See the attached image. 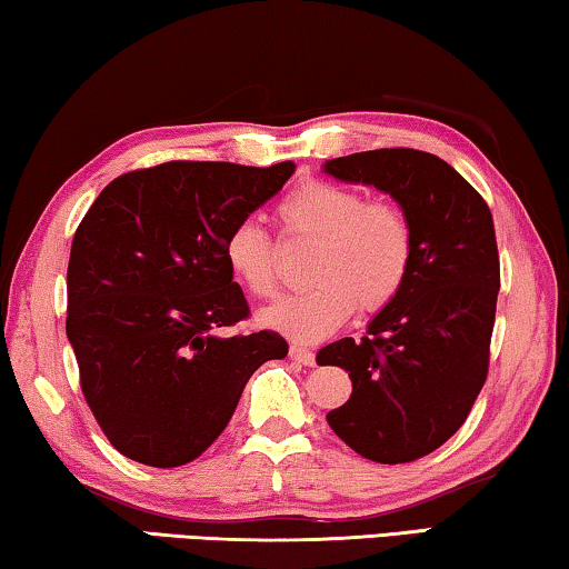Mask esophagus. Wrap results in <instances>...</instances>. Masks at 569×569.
Here are the masks:
<instances>
[{
	"label": "esophagus",
	"mask_w": 569,
	"mask_h": 569,
	"mask_svg": "<svg viewBox=\"0 0 569 569\" xmlns=\"http://www.w3.org/2000/svg\"><path fill=\"white\" fill-rule=\"evenodd\" d=\"M290 358L295 362H300V366H315L312 350L305 348V346H297V342H292V346H290Z\"/></svg>",
	"instance_id": "obj_1"
}]
</instances>
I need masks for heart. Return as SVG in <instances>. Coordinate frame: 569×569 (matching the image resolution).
<instances>
[{
	"label": "heart",
	"mask_w": 569,
	"mask_h": 569,
	"mask_svg": "<svg viewBox=\"0 0 569 569\" xmlns=\"http://www.w3.org/2000/svg\"><path fill=\"white\" fill-rule=\"evenodd\" d=\"M290 234L318 241L307 277L315 284L267 307L259 320L295 340H320L356 307L376 312L406 284L413 264L411 221L396 203L368 201L332 181H305L279 203ZM223 259L254 297L277 292L274 249L254 219L239 221L223 239Z\"/></svg>",
	"instance_id": "heart-1"
}]
</instances>
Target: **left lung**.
Wrapping results in <instances>:
<instances>
[{
	"instance_id": "obj_1",
	"label": "left lung",
	"mask_w": 569,
	"mask_h": 569,
	"mask_svg": "<svg viewBox=\"0 0 569 569\" xmlns=\"http://www.w3.org/2000/svg\"><path fill=\"white\" fill-rule=\"evenodd\" d=\"M322 171L376 186L413 229L411 272L366 338L318 352V366L346 368L352 380L328 423L370 461H416L459 431L487 380L499 295L495 221L479 191L433 153L378 148L332 158Z\"/></svg>"
}]
</instances>
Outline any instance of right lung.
Returning <instances> with one entry per match:
<instances>
[{"mask_svg":"<svg viewBox=\"0 0 569 569\" xmlns=\"http://www.w3.org/2000/svg\"><path fill=\"white\" fill-rule=\"evenodd\" d=\"M292 161H169L110 181L72 237L68 340L116 449L173 469L219 439L247 380L282 360L277 332L219 335L249 315L223 239L282 189Z\"/></svg>","mask_w":569,"mask_h":569,"instance_id":"obj_1","label":"right lung"}]
</instances>
